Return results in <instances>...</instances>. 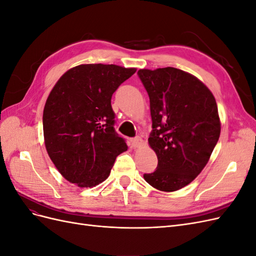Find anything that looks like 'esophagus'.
I'll return each instance as SVG.
<instances>
[{"label":"esophagus","mask_w":256,"mask_h":256,"mask_svg":"<svg viewBox=\"0 0 256 256\" xmlns=\"http://www.w3.org/2000/svg\"><path fill=\"white\" fill-rule=\"evenodd\" d=\"M131 144H132L134 147H140L144 144V142L140 136H136L134 138H131Z\"/></svg>","instance_id":"34e87169"}]
</instances>
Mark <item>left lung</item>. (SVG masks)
<instances>
[{"mask_svg":"<svg viewBox=\"0 0 256 256\" xmlns=\"http://www.w3.org/2000/svg\"><path fill=\"white\" fill-rule=\"evenodd\" d=\"M138 76L150 97L148 143L158 157L144 180L160 191L180 190L202 172L219 140L216 99L194 76L174 67L140 69Z\"/></svg>","mask_w":256,"mask_h":256,"instance_id":"obj_1","label":"left lung"}]
</instances>
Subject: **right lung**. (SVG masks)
<instances>
[{
	"label": "right lung",
	"instance_id": "obj_1",
	"mask_svg": "<svg viewBox=\"0 0 256 256\" xmlns=\"http://www.w3.org/2000/svg\"><path fill=\"white\" fill-rule=\"evenodd\" d=\"M136 72L118 65L85 64L69 69L46 102L44 145L58 172L79 187L106 180L116 157L127 150L115 131L113 92Z\"/></svg>",
	"mask_w": 256,
	"mask_h": 256
}]
</instances>
